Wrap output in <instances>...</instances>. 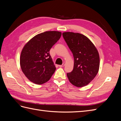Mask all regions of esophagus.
<instances>
[{"instance_id":"34e87169","label":"esophagus","mask_w":121,"mask_h":121,"mask_svg":"<svg viewBox=\"0 0 121 121\" xmlns=\"http://www.w3.org/2000/svg\"><path fill=\"white\" fill-rule=\"evenodd\" d=\"M65 63H64L63 64V65H58V66H59V67H60V68H62V67H64L65 66Z\"/></svg>"}]
</instances>
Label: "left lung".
<instances>
[{"label": "left lung", "mask_w": 121, "mask_h": 121, "mask_svg": "<svg viewBox=\"0 0 121 121\" xmlns=\"http://www.w3.org/2000/svg\"><path fill=\"white\" fill-rule=\"evenodd\" d=\"M63 36L74 58L73 71L67 73L69 81L77 87L85 86L95 77L99 71L98 50L91 40L82 34L66 32Z\"/></svg>", "instance_id": "8db88e82"}]
</instances>
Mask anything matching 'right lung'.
<instances>
[{"label":"right lung","instance_id":"obj_1","mask_svg":"<svg viewBox=\"0 0 121 121\" xmlns=\"http://www.w3.org/2000/svg\"><path fill=\"white\" fill-rule=\"evenodd\" d=\"M61 36L60 32L46 31L36 35L24 45L20 56V66L31 82L41 85L52 77L56 68L49 50Z\"/></svg>","mask_w":121,"mask_h":121}]
</instances>
